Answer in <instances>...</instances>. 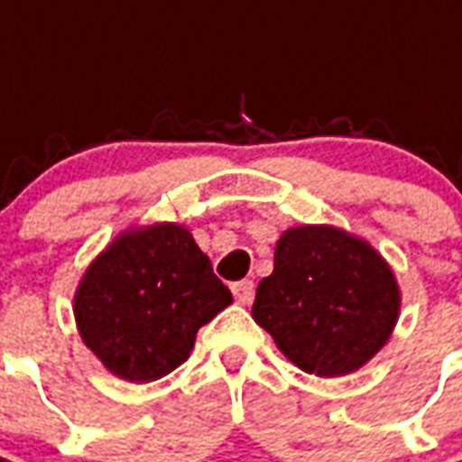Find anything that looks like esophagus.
I'll return each instance as SVG.
<instances>
[{
    "label": "esophagus",
    "instance_id": "34e87169",
    "mask_svg": "<svg viewBox=\"0 0 462 462\" xmlns=\"http://www.w3.org/2000/svg\"><path fill=\"white\" fill-rule=\"evenodd\" d=\"M230 290H232V294H235V300L240 301V304H250L252 297H254V284H252L250 280L235 282Z\"/></svg>",
    "mask_w": 462,
    "mask_h": 462
}]
</instances>
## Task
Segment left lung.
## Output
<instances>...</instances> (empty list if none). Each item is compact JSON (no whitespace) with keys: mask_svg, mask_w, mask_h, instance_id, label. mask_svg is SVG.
Instances as JSON below:
<instances>
[{"mask_svg":"<svg viewBox=\"0 0 462 462\" xmlns=\"http://www.w3.org/2000/svg\"><path fill=\"white\" fill-rule=\"evenodd\" d=\"M401 314L393 270L364 237L334 225L282 232L252 319L294 366L321 378L354 374L386 346Z\"/></svg>","mask_w":462,"mask_h":462,"instance_id":"8db88e82","label":"left lung"}]
</instances>
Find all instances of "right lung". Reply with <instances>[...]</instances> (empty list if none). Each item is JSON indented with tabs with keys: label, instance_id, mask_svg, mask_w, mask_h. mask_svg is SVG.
<instances>
[{
	"label": "right lung",
	"instance_id": "1",
	"mask_svg": "<svg viewBox=\"0 0 462 462\" xmlns=\"http://www.w3.org/2000/svg\"><path fill=\"white\" fill-rule=\"evenodd\" d=\"M232 304L210 257L178 222L128 227L86 267L76 329L114 376L162 378L190 356L202 324Z\"/></svg>",
	"mask_w": 462,
	"mask_h": 462
}]
</instances>
